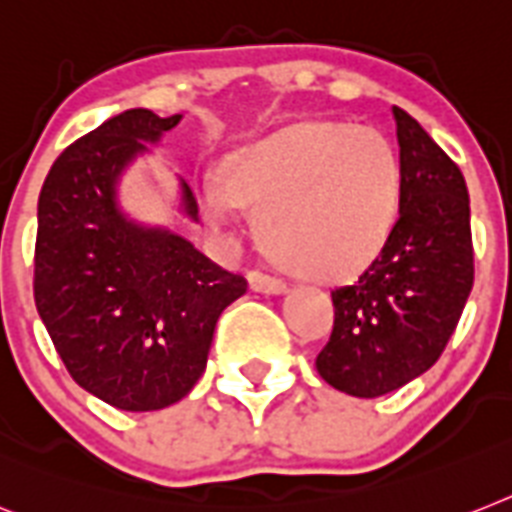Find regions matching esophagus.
<instances>
[{
	"mask_svg": "<svg viewBox=\"0 0 512 512\" xmlns=\"http://www.w3.org/2000/svg\"><path fill=\"white\" fill-rule=\"evenodd\" d=\"M248 285L251 290L256 293H266V295H277V293H285V282L277 280V277H269L264 272H248Z\"/></svg>",
	"mask_w": 512,
	"mask_h": 512,
	"instance_id": "obj_1",
	"label": "esophagus"
}]
</instances>
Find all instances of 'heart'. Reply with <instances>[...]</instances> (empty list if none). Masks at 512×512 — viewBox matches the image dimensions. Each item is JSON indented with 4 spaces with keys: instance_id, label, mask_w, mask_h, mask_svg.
<instances>
[{
    "instance_id": "obj_1",
    "label": "heart",
    "mask_w": 512,
    "mask_h": 512,
    "mask_svg": "<svg viewBox=\"0 0 512 512\" xmlns=\"http://www.w3.org/2000/svg\"><path fill=\"white\" fill-rule=\"evenodd\" d=\"M403 162L384 133L337 120L295 122L235 151L198 185L206 227L256 211L266 253L308 280H345L377 259L398 225Z\"/></svg>"
}]
</instances>
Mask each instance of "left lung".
Instances as JSON below:
<instances>
[{
    "instance_id": "8db88e82",
    "label": "left lung",
    "mask_w": 512,
    "mask_h": 512,
    "mask_svg": "<svg viewBox=\"0 0 512 512\" xmlns=\"http://www.w3.org/2000/svg\"><path fill=\"white\" fill-rule=\"evenodd\" d=\"M403 204L384 251L332 290L335 327L316 371L353 398H379L442 356L474 287L471 206L458 164L411 114L392 107Z\"/></svg>"
}]
</instances>
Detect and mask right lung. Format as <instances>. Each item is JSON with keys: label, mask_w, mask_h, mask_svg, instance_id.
I'll list each match as a JSON object with an SVG mask.
<instances>
[{"label": "right lung", "mask_w": 512, "mask_h": 512, "mask_svg": "<svg viewBox=\"0 0 512 512\" xmlns=\"http://www.w3.org/2000/svg\"><path fill=\"white\" fill-rule=\"evenodd\" d=\"M183 114L128 109L67 146L38 196L33 298L70 377L120 411H159L201 379L219 314L248 282L117 204L135 156ZM183 211L198 219L188 183Z\"/></svg>", "instance_id": "1"}]
</instances>
